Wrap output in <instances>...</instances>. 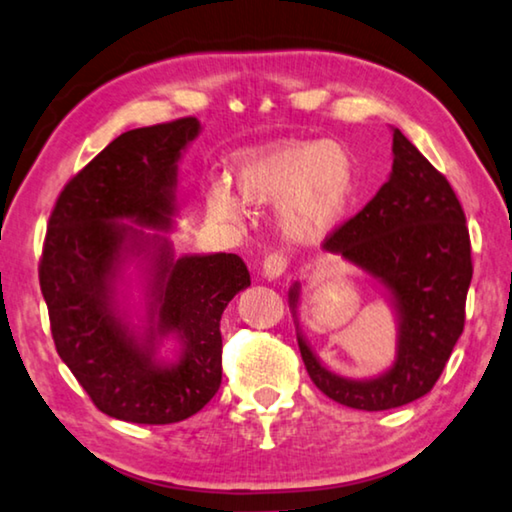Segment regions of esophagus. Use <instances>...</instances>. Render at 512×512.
<instances>
[{
    "instance_id": "esophagus-1",
    "label": "esophagus",
    "mask_w": 512,
    "mask_h": 512,
    "mask_svg": "<svg viewBox=\"0 0 512 512\" xmlns=\"http://www.w3.org/2000/svg\"><path fill=\"white\" fill-rule=\"evenodd\" d=\"M287 269V257L283 253H271L262 262V276L266 280H278Z\"/></svg>"
}]
</instances>
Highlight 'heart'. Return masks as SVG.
<instances>
[{"label":"heart","mask_w":512,"mask_h":512,"mask_svg":"<svg viewBox=\"0 0 512 512\" xmlns=\"http://www.w3.org/2000/svg\"><path fill=\"white\" fill-rule=\"evenodd\" d=\"M232 176L246 201H280L278 225L294 243L334 232L357 192L355 160L334 141H276L246 150L234 160ZM204 204L218 220L241 215V199L227 185L208 187Z\"/></svg>","instance_id":"obj_1"}]
</instances>
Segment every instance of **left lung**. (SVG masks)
Returning a JSON list of instances; mask_svg holds the SVG:
<instances>
[{
  "label": "left lung",
  "mask_w": 512,
  "mask_h": 512,
  "mask_svg": "<svg viewBox=\"0 0 512 512\" xmlns=\"http://www.w3.org/2000/svg\"><path fill=\"white\" fill-rule=\"evenodd\" d=\"M392 171L369 204L336 229L322 250L369 276L397 322V352L383 373L348 378L327 369L299 329L304 283L287 292L306 371L329 399L387 410L427 394L464 329L473 266L457 194L427 157L392 127Z\"/></svg>",
  "instance_id": "1"
}]
</instances>
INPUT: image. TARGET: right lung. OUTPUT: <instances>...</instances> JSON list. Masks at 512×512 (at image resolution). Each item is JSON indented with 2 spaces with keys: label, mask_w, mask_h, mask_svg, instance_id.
I'll return each instance as SVG.
<instances>
[{
  "label": "right lung",
  "mask_w": 512,
  "mask_h": 512,
  "mask_svg": "<svg viewBox=\"0 0 512 512\" xmlns=\"http://www.w3.org/2000/svg\"><path fill=\"white\" fill-rule=\"evenodd\" d=\"M199 134L197 118L120 134L71 178L48 222L39 280L57 355L122 422H181L215 397L220 318L250 285L239 255H176L167 236Z\"/></svg>",
  "instance_id": "obj_1"
}]
</instances>
